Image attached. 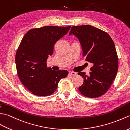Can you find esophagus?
Listing matches in <instances>:
<instances>
[{"instance_id":"esophagus-1","label":"esophagus","mask_w":130,"mask_h":130,"mask_svg":"<svg viewBox=\"0 0 130 130\" xmlns=\"http://www.w3.org/2000/svg\"><path fill=\"white\" fill-rule=\"evenodd\" d=\"M76 74L77 73L76 72H72V71L69 72V75H70V76H76Z\"/></svg>"}]
</instances>
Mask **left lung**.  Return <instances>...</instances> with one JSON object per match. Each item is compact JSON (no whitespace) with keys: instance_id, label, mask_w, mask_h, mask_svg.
<instances>
[{"instance_id":"1","label":"left lung","mask_w":130,"mask_h":130,"mask_svg":"<svg viewBox=\"0 0 130 130\" xmlns=\"http://www.w3.org/2000/svg\"><path fill=\"white\" fill-rule=\"evenodd\" d=\"M71 34L79 41L86 61L93 64L89 76L85 72L78 73L84 78L78 90L89 98L101 96L111 87L117 73L119 61L114 42L107 33L90 25L73 26Z\"/></svg>"}]
</instances>
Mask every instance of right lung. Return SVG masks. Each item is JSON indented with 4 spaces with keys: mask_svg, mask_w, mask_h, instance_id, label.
Returning a JSON list of instances; mask_svg holds the SVG:
<instances>
[{
    "mask_svg": "<svg viewBox=\"0 0 130 130\" xmlns=\"http://www.w3.org/2000/svg\"><path fill=\"white\" fill-rule=\"evenodd\" d=\"M70 28L44 26L29 30L23 38L15 54L17 73L23 85L33 94L51 95L60 79L67 76V71L47 67V60L52 55L54 44Z\"/></svg>",
    "mask_w": 130,
    "mask_h": 130,
    "instance_id": "obj_1",
    "label": "right lung"
}]
</instances>
